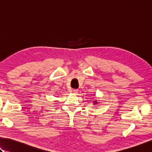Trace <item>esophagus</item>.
I'll list each match as a JSON object with an SVG mask.
<instances>
[{
	"label": "esophagus",
	"instance_id": "1",
	"mask_svg": "<svg viewBox=\"0 0 152 152\" xmlns=\"http://www.w3.org/2000/svg\"><path fill=\"white\" fill-rule=\"evenodd\" d=\"M72 91H73L74 93H78V89H74L72 90Z\"/></svg>",
	"mask_w": 152,
	"mask_h": 152
}]
</instances>
